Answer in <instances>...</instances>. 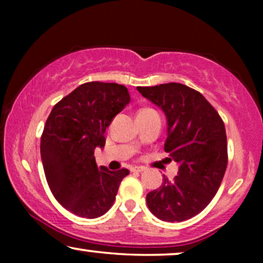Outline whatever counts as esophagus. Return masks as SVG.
<instances>
[{"mask_svg":"<svg viewBox=\"0 0 263 263\" xmlns=\"http://www.w3.org/2000/svg\"><path fill=\"white\" fill-rule=\"evenodd\" d=\"M130 170L133 171V172H142L143 170H145V168H143L142 166H133Z\"/></svg>","mask_w":263,"mask_h":263,"instance_id":"esophagus-1","label":"esophagus"}]
</instances>
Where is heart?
I'll return each mask as SVG.
<instances>
[{"label":"heart","instance_id":"b5f03b06","mask_svg":"<svg viewBox=\"0 0 263 263\" xmlns=\"http://www.w3.org/2000/svg\"><path fill=\"white\" fill-rule=\"evenodd\" d=\"M145 110H151V109H145Z\"/></svg>","mask_w":263,"mask_h":263}]
</instances>
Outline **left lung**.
<instances>
[{
	"label": "left lung",
	"mask_w": 263,
	"mask_h": 263,
	"mask_svg": "<svg viewBox=\"0 0 263 263\" xmlns=\"http://www.w3.org/2000/svg\"><path fill=\"white\" fill-rule=\"evenodd\" d=\"M136 88L166 116L164 149L179 165L174 181L164 176L159 188L147 194V206L164 221L195 217L217 194L228 166L224 122L200 92L185 85Z\"/></svg>",
	"instance_id": "obj_1"
}]
</instances>
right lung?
I'll return each mask as SVG.
<instances>
[{"instance_id": "obj_1", "label": "right lung", "mask_w": 263, "mask_h": 263, "mask_svg": "<svg viewBox=\"0 0 263 263\" xmlns=\"http://www.w3.org/2000/svg\"><path fill=\"white\" fill-rule=\"evenodd\" d=\"M125 86L86 82L52 107L41 139L45 177L55 199L71 213L95 219L110 210L127 168L97 166L95 149L105 146V130L128 105Z\"/></svg>"}]
</instances>
